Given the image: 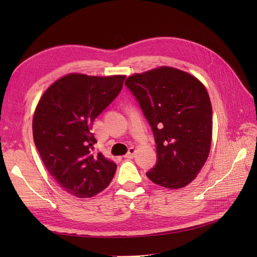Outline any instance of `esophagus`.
<instances>
[{"instance_id": "esophagus-1", "label": "esophagus", "mask_w": 257, "mask_h": 257, "mask_svg": "<svg viewBox=\"0 0 257 257\" xmlns=\"http://www.w3.org/2000/svg\"><path fill=\"white\" fill-rule=\"evenodd\" d=\"M136 152H137V149L136 148H134V147H132V148L129 149V151H128V154L124 156V158H127V159H132V158H134L135 157V155H136Z\"/></svg>"}]
</instances>
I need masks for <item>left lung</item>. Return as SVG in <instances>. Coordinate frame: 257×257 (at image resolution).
Returning a JSON list of instances; mask_svg holds the SVG:
<instances>
[{
  "instance_id": "1",
  "label": "left lung",
  "mask_w": 257,
  "mask_h": 257,
  "mask_svg": "<svg viewBox=\"0 0 257 257\" xmlns=\"http://www.w3.org/2000/svg\"><path fill=\"white\" fill-rule=\"evenodd\" d=\"M124 85L155 135L158 162L147 177L163 188H184L198 176L211 150L212 106L205 86L169 66L133 74Z\"/></svg>"
}]
</instances>
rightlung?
<instances>
[{
	"instance_id": "obj_1",
	"label": "right lung",
	"mask_w": 257,
	"mask_h": 257,
	"mask_svg": "<svg viewBox=\"0 0 257 257\" xmlns=\"http://www.w3.org/2000/svg\"><path fill=\"white\" fill-rule=\"evenodd\" d=\"M124 78L70 73L54 81L35 108L33 137L41 159L59 187L77 198L101 192L116 172V163L92 152L97 140L90 129Z\"/></svg>"
}]
</instances>
